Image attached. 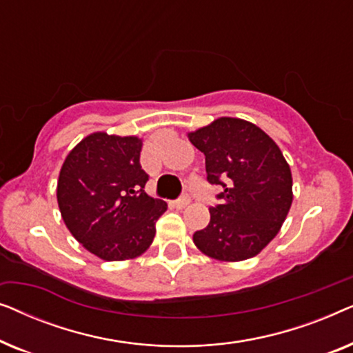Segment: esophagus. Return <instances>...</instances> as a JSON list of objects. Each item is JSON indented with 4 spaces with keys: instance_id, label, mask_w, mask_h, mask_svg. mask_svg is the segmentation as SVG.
Wrapping results in <instances>:
<instances>
[{
    "instance_id": "obj_1",
    "label": "esophagus",
    "mask_w": 353,
    "mask_h": 353,
    "mask_svg": "<svg viewBox=\"0 0 353 353\" xmlns=\"http://www.w3.org/2000/svg\"><path fill=\"white\" fill-rule=\"evenodd\" d=\"M190 202H191L190 196H181L180 199L175 201V207H176V209H185V207L190 205Z\"/></svg>"
}]
</instances>
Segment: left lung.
I'll list each match as a JSON object with an SVG mask.
<instances>
[{
	"label": "left lung",
	"mask_w": 353,
	"mask_h": 353,
	"mask_svg": "<svg viewBox=\"0 0 353 353\" xmlns=\"http://www.w3.org/2000/svg\"><path fill=\"white\" fill-rule=\"evenodd\" d=\"M204 152L207 180L221 185V204L192 234L196 248L219 262H243L279 233L292 204V173L278 144L248 120L219 117L188 133Z\"/></svg>",
	"instance_id": "8db88e82"
}]
</instances>
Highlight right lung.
Listing matches in <instances>:
<instances>
[{"label": "right lung", "mask_w": 353, "mask_h": 353, "mask_svg": "<svg viewBox=\"0 0 353 353\" xmlns=\"http://www.w3.org/2000/svg\"><path fill=\"white\" fill-rule=\"evenodd\" d=\"M143 139L94 132L67 154L57 180V205L70 234L105 262L146 252L167 204L144 192Z\"/></svg>", "instance_id": "1"}]
</instances>
